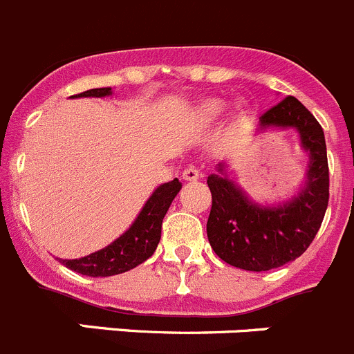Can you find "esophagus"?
Instances as JSON below:
<instances>
[{
	"mask_svg": "<svg viewBox=\"0 0 354 354\" xmlns=\"http://www.w3.org/2000/svg\"><path fill=\"white\" fill-rule=\"evenodd\" d=\"M183 179L184 180H198L200 179V170L194 167H187L186 170L183 171Z\"/></svg>",
	"mask_w": 354,
	"mask_h": 354,
	"instance_id": "34e87169",
	"label": "esophagus"
}]
</instances>
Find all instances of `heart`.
Masks as SVG:
<instances>
[{"label": "heart", "mask_w": 354, "mask_h": 354, "mask_svg": "<svg viewBox=\"0 0 354 354\" xmlns=\"http://www.w3.org/2000/svg\"><path fill=\"white\" fill-rule=\"evenodd\" d=\"M201 109H203L205 116L215 118L217 114H221L222 111H224V104L217 102V100H208V102H205L203 106H201Z\"/></svg>", "instance_id": "heart-1"}]
</instances>
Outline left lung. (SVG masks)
<instances>
[{
  "instance_id": "8db88e82",
  "label": "left lung",
  "mask_w": 354,
  "mask_h": 354,
  "mask_svg": "<svg viewBox=\"0 0 354 354\" xmlns=\"http://www.w3.org/2000/svg\"><path fill=\"white\" fill-rule=\"evenodd\" d=\"M295 129L309 154L304 187L278 207L252 201L225 175H208L212 210L207 236L215 254L245 271H269L301 257L315 240L328 205V161L323 129L295 97H285L259 118V129Z\"/></svg>"
}]
</instances>
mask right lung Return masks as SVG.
Here are the masks:
<instances>
[{
    "mask_svg": "<svg viewBox=\"0 0 354 354\" xmlns=\"http://www.w3.org/2000/svg\"><path fill=\"white\" fill-rule=\"evenodd\" d=\"M111 93H113L111 88H92L73 97H106ZM180 187L183 184L179 183V179L161 184L146 201L133 224L118 240L86 257L69 259V261L60 259V262L73 271L93 278L121 274L137 268L156 250L161 238V222Z\"/></svg>",
    "mask_w": 354,
    "mask_h": 354,
    "instance_id": "add662e5",
    "label": "right lung"
}]
</instances>
